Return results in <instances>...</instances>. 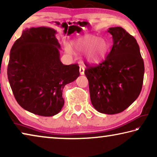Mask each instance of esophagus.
I'll list each match as a JSON object with an SVG mask.
<instances>
[{"mask_svg":"<svg viewBox=\"0 0 157 157\" xmlns=\"http://www.w3.org/2000/svg\"><path fill=\"white\" fill-rule=\"evenodd\" d=\"M79 73H80V75H84V68L82 65H79Z\"/></svg>","mask_w":157,"mask_h":157,"instance_id":"1","label":"esophagus"}]
</instances>
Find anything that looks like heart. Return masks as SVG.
Masks as SVG:
<instances>
[{"label":"heart","mask_w":157,"mask_h":157,"mask_svg":"<svg viewBox=\"0 0 157 157\" xmlns=\"http://www.w3.org/2000/svg\"><path fill=\"white\" fill-rule=\"evenodd\" d=\"M72 46L78 52L86 54L87 62L91 63H99L104 59L109 49L107 42L101 37L91 34L79 36L73 41ZM66 50L71 52L69 46H66Z\"/></svg>","instance_id":"1"}]
</instances>
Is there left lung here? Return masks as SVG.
Instances as JSON below:
<instances>
[{"instance_id": "left-lung-1", "label": "left lung", "mask_w": 157, "mask_h": 157, "mask_svg": "<svg viewBox=\"0 0 157 157\" xmlns=\"http://www.w3.org/2000/svg\"><path fill=\"white\" fill-rule=\"evenodd\" d=\"M113 46L99 65L86 66L91 101L98 112L121 113L139 97L144 78V62L139 46L121 27L109 28Z\"/></svg>"}]
</instances>
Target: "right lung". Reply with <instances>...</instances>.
Wrapping results in <instances>:
<instances>
[{"instance_id": "right-lung-1", "label": "right lung", "mask_w": 157, "mask_h": 157, "mask_svg": "<svg viewBox=\"0 0 157 157\" xmlns=\"http://www.w3.org/2000/svg\"><path fill=\"white\" fill-rule=\"evenodd\" d=\"M56 34L48 27L27 28L10 50L7 77L15 99L26 111L41 116L62 110L63 87L79 75L78 64L61 62Z\"/></svg>"}]
</instances>
